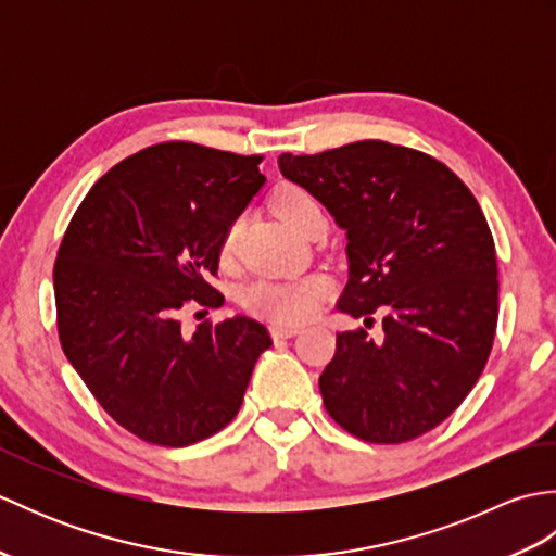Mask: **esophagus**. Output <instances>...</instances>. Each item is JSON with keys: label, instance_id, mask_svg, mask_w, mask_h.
I'll list each match as a JSON object with an SVG mask.
<instances>
[{"label": "esophagus", "instance_id": "obj_1", "mask_svg": "<svg viewBox=\"0 0 556 556\" xmlns=\"http://www.w3.org/2000/svg\"><path fill=\"white\" fill-rule=\"evenodd\" d=\"M301 332V329L296 325H269V334L271 339H289V337H296Z\"/></svg>", "mask_w": 556, "mask_h": 556}]
</instances>
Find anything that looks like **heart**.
Masks as SVG:
<instances>
[{"label": "heart", "instance_id": "obj_1", "mask_svg": "<svg viewBox=\"0 0 556 556\" xmlns=\"http://www.w3.org/2000/svg\"><path fill=\"white\" fill-rule=\"evenodd\" d=\"M269 205L275 215L289 224L293 231H301L303 224L308 222L311 215L320 212L313 195L301 186L285 184L275 188V193L269 198ZM236 236H239V222H233L227 227L222 236L219 253L227 260L233 255L236 248ZM329 285L327 279L320 275H308L301 279H285V281H271V279H260L255 285L245 287L241 293V303L248 311L257 315L271 317V320L279 323H299L305 320L313 311L317 301H320L327 293Z\"/></svg>", "mask_w": 556, "mask_h": 556}]
</instances>
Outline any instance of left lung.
<instances>
[{"instance_id": "1", "label": "left lung", "mask_w": 556, "mask_h": 556, "mask_svg": "<svg viewBox=\"0 0 556 556\" xmlns=\"http://www.w3.org/2000/svg\"><path fill=\"white\" fill-rule=\"evenodd\" d=\"M346 231L349 285L337 308L382 315V337L337 334L320 375L329 416L358 440L401 444L468 396L497 329V253L478 200L434 157L384 140L279 155Z\"/></svg>"}]
</instances>
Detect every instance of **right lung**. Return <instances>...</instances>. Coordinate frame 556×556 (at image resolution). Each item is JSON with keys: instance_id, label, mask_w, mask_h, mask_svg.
Returning <instances> with one entry per match:
<instances>
[{"instance_id": "obj_1", "label": "right lung", "mask_w": 556, "mask_h": 556, "mask_svg": "<svg viewBox=\"0 0 556 556\" xmlns=\"http://www.w3.org/2000/svg\"><path fill=\"white\" fill-rule=\"evenodd\" d=\"M260 155L150 146L83 198L59 245V341L110 416L140 440L188 446L236 418L269 332L251 317L181 329V313L217 308L229 224L263 188Z\"/></svg>"}]
</instances>
